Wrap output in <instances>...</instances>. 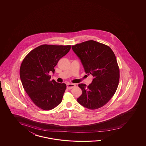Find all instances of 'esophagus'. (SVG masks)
<instances>
[{
    "instance_id": "1",
    "label": "esophagus",
    "mask_w": 146,
    "mask_h": 146,
    "mask_svg": "<svg viewBox=\"0 0 146 146\" xmlns=\"http://www.w3.org/2000/svg\"><path fill=\"white\" fill-rule=\"evenodd\" d=\"M75 86H76V85L73 84H67V88L68 89H71L74 88Z\"/></svg>"
}]
</instances>
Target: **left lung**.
I'll return each instance as SVG.
<instances>
[{
  "instance_id": "1",
  "label": "left lung",
  "mask_w": 146,
  "mask_h": 146,
  "mask_svg": "<svg viewBox=\"0 0 146 146\" xmlns=\"http://www.w3.org/2000/svg\"><path fill=\"white\" fill-rule=\"evenodd\" d=\"M79 58L86 73L93 75L88 86L80 84L82 95L78 102L86 108H100L110 100L118 88L119 68L115 53L109 46L90 40L72 46Z\"/></svg>"
}]
</instances>
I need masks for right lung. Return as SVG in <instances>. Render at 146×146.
Listing matches in <instances>:
<instances>
[{"label": "right lung", "instance_id": "right-lung-1", "mask_svg": "<svg viewBox=\"0 0 146 146\" xmlns=\"http://www.w3.org/2000/svg\"><path fill=\"white\" fill-rule=\"evenodd\" d=\"M71 49V45L44 44L33 49L23 60L20 76L23 87L36 106L50 110L62 101L66 88L65 84L50 81V72L61 58Z\"/></svg>", "mask_w": 146, "mask_h": 146}]
</instances>
